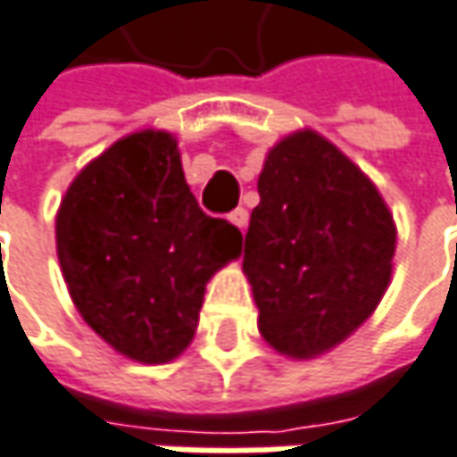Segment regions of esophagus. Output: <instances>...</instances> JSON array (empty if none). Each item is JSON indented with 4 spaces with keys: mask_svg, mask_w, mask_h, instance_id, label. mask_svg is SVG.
Masks as SVG:
<instances>
[{
    "mask_svg": "<svg viewBox=\"0 0 457 457\" xmlns=\"http://www.w3.org/2000/svg\"><path fill=\"white\" fill-rule=\"evenodd\" d=\"M229 222H232L235 228L245 229L248 228V212H245L243 206H237L235 212H229Z\"/></svg>",
    "mask_w": 457,
    "mask_h": 457,
    "instance_id": "34e87169",
    "label": "esophagus"
}]
</instances>
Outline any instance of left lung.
I'll return each instance as SVG.
<instances>
[{"instance_id": "obj_1", "label": "left lung", "mask_w": 457, "mask_h": 457, "mask_svg": "<svg viewBox=\"0 0 457 457\" xmlns=\"http://www.w3.org/2000/svg\"><path fill=\"white\" fill-rule=\"evenodd\" d=\"M243 270L274 351L312 358L343 343L382 301L395 225L379 190L312 130L270 151Z\"/></svg>"}]
</instances>
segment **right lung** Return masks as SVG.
I'll use <instances>...</instances> for the list:
<instances>
[{"mask_svg": "<svg viewBox=\"0 0 457 457\" xmlns=\"http://www.w3.org/2000/svg\"><path fill=\"white\" fill-rule=\"evenodd\" d=\"M243 248L201 212L170 133H133L91 162L57 214V253L86 324L114 351L164 363L195 335L206 282Z\"/></svg>", "mask_w": 457, "mask_h": 457, "instance_id": "1", "label": "right lung"}]
</instances>
